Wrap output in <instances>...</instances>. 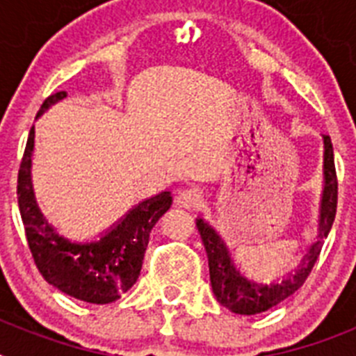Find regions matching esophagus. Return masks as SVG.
Listing matches in <instances>:
<instances>
[{
  "mask_svg": "<svg viewBox=\"0 0 356 356\" xmlns=\"http://www.w3.org/2000/svg\"><path fill=\"white\" fill-rule=\"evenodd\" d=\"M178 205L180 207H185V209H194V207H197L201 203V200H203V193H201L200 187H187L184 188V191H180V194H178Z\"/></svg>",
  "mask_w": 356,
  "mask_h": 356,
  "instance_id": "esophagus-1",
  "label": "esophagus"
}]
</instances>
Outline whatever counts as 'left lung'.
<instances>
[{
  "instance_id": "8db88e82",
  "label": "left lung",
  "mask_w": 356,
  "mask_h": 356,
  "mask_svg": "<svg viewBox=\"0 0 356 356\" xmlns=\"http://www.w3.org/2000/svg\"><path fill=\"white\" fill-rule=\"evenodd\" d=\"M323 144H325V155H323L325 185H323V194H321L319 232H317L316 242L301 259L300 266L296 267L294 273H289L285 278H282V282L278 280L273 284H259V282L246 278L235 266L225 238L217 234L216 228L209 225L203 217L196 219L197 232H200L207 257H209L210 284H212L213 296L222 307L232 312L242 314V316L266 312L294 294L312 271L314 264L321 253V248H323V242L332 229L335 212H337V175H335V163H333L332 140L328 135L323 137Z\"/></svg>"
}]
</instances>
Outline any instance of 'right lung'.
<instances>
[{
	"instance_id": "add662e5",
	"label": "right lung",
	"mask_w": 356,
	"mask_h": 356,
	"mask_svg": "<svg viewBox=\"0 0 356 356\" xmlns=\"http://www.w3.org/2000/svg\"><path fill=\"white\" fill-rule=\"evenodd\" d=\"M65 96V92L49 96L37 118ZM33 144L35 128L31 127L19 168L17 201L37 269L49 285L85 303L106 305L119 300L139 278L151 229L171 209V193L163 191L131 207L96 241H71L56 232L37 205L31 184Z\"/></svg>"
}]
</instances>
